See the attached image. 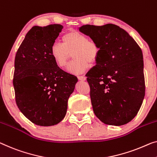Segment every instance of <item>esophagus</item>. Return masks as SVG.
<instances>
[{
  "mask_svg": "<svg viewBox=\"0 0 157 157\" xmlns=\"http://www.w3.org/2000/svg\"><path fill=\"white\" fill-rule=\"evenodd\" d=\"M78 79H79V80H82V81H85L86 80V77L83 76V75L78 76Z\"/></svg>",
  "mask_w": 157,
  "mask_h": 157,
  "instance_id": "obj_1",
  "label": "esophagus"
}]
</instances>
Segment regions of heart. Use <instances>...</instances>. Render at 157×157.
<instances>
[{"label": "heart", "instance_id": "heart-1", "mask_svg": "<svg viewBox=\"0 0 157 157\" xmlns=\"http://www.w3.org/2000/svg\"><path fill=\"white\" fill-rule=\"evenodd\" d=\"M63 44L55 42L50 49V53L55 63L59 67H64L72 52L75 60L67 66V71L74 74L82 73L89 67V63H96L99 56L100 48L97 42L89 39L81 32L71 31L62 37Z\"/></svg>", "mask_w": 157, "mask_h": 157}]
</instances>
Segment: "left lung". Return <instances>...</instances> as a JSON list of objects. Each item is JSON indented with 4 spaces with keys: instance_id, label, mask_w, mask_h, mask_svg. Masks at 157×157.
I'll return each mask as SVG.
<instances>
[{
    "instance_id": "8db88e82",
    "label": "left lung",
    "mask_w": 157,
    "mask_h": 157,
    "mask_svg": "<svg viewBox=\"0 0 157 157\" xmlns=\"http://www.w3.org/2000/svg\"><path fill=\"white\" fill-rule=\"evenodd\" d=\"M79 30L100 48L97 65L86 75L94 113L106 125L129 123L138 113L145 94L141 48L116 25H86Z\"/></svg>"
}]
</instances>
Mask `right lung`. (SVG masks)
Instances as JSON below:
<instances>
[{
  "label": "right lung",
  "instance_id": "right-lung-1",
  "mask_svg": "<svg viewBox=\"0 0 157 157\" xmlns=\"http://www.w3.org/2000/svg\"><path fill=\"white\" fill-rule=\"evenodd\" d=\"M63 27L34 26L27 32L16 53L13 86L17 106L37 125L60 123L78 78L55 63L50 49Z\"/></svg>",
  "mask_w": 157,
  "mask_h": 157
}]
</instances>
